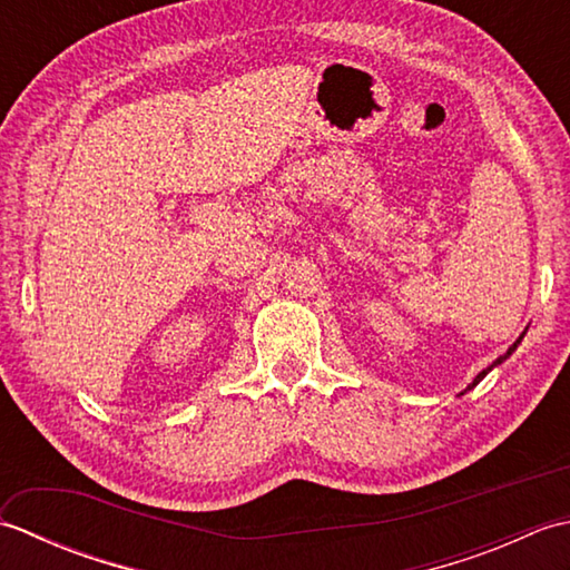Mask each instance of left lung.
Segmentation results:
<instances>
[{"instance_id": "8db88e82", "label": "left lung", "mask_w": 570, "mask_h": 570, "mask_svg": "<svg viewBox=\"0 0 570 570\" xmlns=\"http://www.w3.org/2000/svg\"><path fill=\"white\" fill-rule=\"evenodd\" d=\"M522 337H524V335H522ZM522 337H519V341H522ZM519 341H517V343H514V345H512V347H510V350H507V353H504V355H502V357H498V360H494V362H492V367H494V365H500V362H502V360H507V357H510V355H512V353H514V350H517V345H519ZM492 367H488V370H482V372H480V374H478V377H475V380H472V384H470V386H468V390H472V386H475V384H478V382H480V380H482V377H485V374H488V372H490V370H492ZM468 390H465V392H468Z\"/></svg>"}]
</instances>
